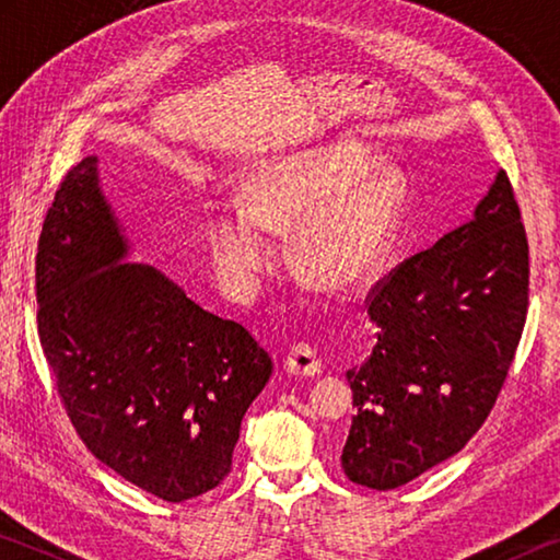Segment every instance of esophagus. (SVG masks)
<instances>
[{
    "label": "esophagus",
    "mask_w": 560,
    "mask_h": 560,
    "mask_svg": "<svg viewBox=\"0 0 560 560\" xmlns=\"http://www.w3.org/2000/svg\"><path fill=\"white\" fill-rule=\"evenodd\" d=\"M283 368H287L291 375L314 377V375L320 373V368H324V365H320V360L316 358L314 348L306 346V343H296V346L289 348L287 358H283Z\"/></svg>",
    "instance_id": "esophagus-1"
}]
</instances>
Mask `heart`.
<instances>
[{
  "instance_id": "1",
  "label": "heart",
  "mask_w": 560,
  "mask_h": 560,
  "mask_svg": "<svg viewBox=\"0 0 560 560\" xmlns=\"http://www.w3.org/2000/svg\"><path fill=\"white\" fill-rule=\"evenodd\" d=\"M371 165L360 145H320L259 173L244 189V207L212 210L207 242L222 287L240 301L257 296L277 259L271 234L289 232L291 259L314 287L348 291L371 279L393 249L407 202L402 175Z\"/></svg>"
}]
</instances>
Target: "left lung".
<instances>
[{
  "label": "left lung",
  "mask_w": 560,
  "mask_h": 560,
  "mask_svg": "<svg viewBox=\"0 0 560 560\" xmlns=\"http://www.w3.org/2000/svg\"><path fill=\"white\" fill-rule=\"evenodd\" d=\"M528 306V242L499 170L487 195L430 249L402 261L368 301L377 343L346 373L350 481L397 489L450 459L494 407Z\"/></svg>",
  "instance_id": "left-lung-1"
}]
</instances>
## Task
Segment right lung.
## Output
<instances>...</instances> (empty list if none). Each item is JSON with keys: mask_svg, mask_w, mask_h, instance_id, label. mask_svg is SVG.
<instances>
[{"mask_svg": "<svg viewBox=\"0 0 560 560\" xmlns=\"http://www.w3.org/2000/svg\"><path fill=\"white\" fill-rule=\"evenodd\" d=\"M128 257L98 158L81 160L56 189L36 252L42 348L93 457L179 504L230 474L271 358L242 324Z\"/></svg>", "mask_w": 560, "mask_h": 560, "instance_id": "right-lung-1", "label": "right lung"}]
</instances>
